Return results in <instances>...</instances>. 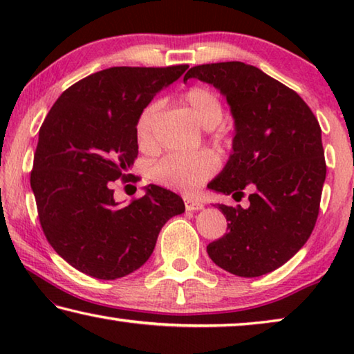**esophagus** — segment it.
<instances>
[{
  "label": "esophagus",
  "mask_w": 354,
  "mask_h": 354,
  "mask_svg": "<svg viewBox=\"0 0 354 354\" xmlns=\"http://www.w3.org/2000/svg\"><path fill=\"white\" fill-rule=\"evenodd\" d=\"M184 206L187 211H200V209L205 207L203 201L198 198H194V196H184Z\"/></svg>",
  "instance_id": "obj_1"
}]
</instances>
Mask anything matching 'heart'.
<instances>
[{
	"label": "heart",
	"instance_id": "1",
	"mask_svg": "<svg viewBox=\"0 0 354 354\" xmlns=\"http://www.w3.org/2000/svg\"><path fill=\"white\" fill-rule=\"evenodd\" d=\"M183 103L196 122L203 127L212 128L220 122L223 107L217 95L206 87H190L183 93ZM159 104L149 103L143 107L136 120V142L142 151H153L156 148V120ZM215 143L223 142V137L215 136ZM218 169V159L212 151L203 149L194 154H169L156 162L149 170V178L164 187L184 192L195 190L211 178Z\"/></svg>",
	"mask_w": 354,
	"mask_h": 354
}]
</instances>
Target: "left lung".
Here are the masks:
<instances>
[{
    "instance_id": "1",
    "label": "left lung",
    "mask_w": 354,
    "mask_h": 354,
    "mask_svg": "<svg viewBox=\"0 0 354 354\" xmlns=\"http://www.w3.org/2000/svg\"><path fill=\"white\" fill-rule=\"evenodd\" d=\"M220 88L236 120L232 154L209 187L250 205H218L227 232L207 245L223 270L256 278L277 270L308 242L326 178L322 129L299 95L243 62L203 64L184 75Z\"/></svg>"
}]
</instances>
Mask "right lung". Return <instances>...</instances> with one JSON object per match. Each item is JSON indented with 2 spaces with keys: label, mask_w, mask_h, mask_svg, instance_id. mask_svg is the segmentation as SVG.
<instances>
[{
  "label": "right lung",
  "mask_w": 354,
  "mask_h": 354,
  "mask_svg": "<svg viewBox=\"0 0 354 354\" xmlns=\"http://www.w3.org/2000/svg\"><path fill=\"white\" fill-rule=\"evenodd\" d=\"M187 67L97 71L70 86L41 123L31 189L48 243L76 270L127 277L151 256L167 220L184 212L176 194L154 184L118 206L112 184L137 183L128 173L139 154L137 115Z\"/></svg>",
  "instance_id": "1"
}]
</instances>
